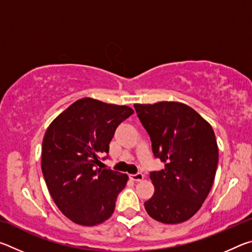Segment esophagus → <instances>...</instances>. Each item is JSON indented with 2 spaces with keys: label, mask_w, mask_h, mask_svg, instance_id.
Returning a JSON list of instances; mask_svg holds the SVG:
<instances>
[{
  "label": "esophagus",
  "mask_w": 252,
  "mask_h": 252,
  "mask_svg": "<svg viewBox=\"0 0 252 252\" xmlns=\"http://www.w3.org/2000/svg\"><path fill=\"white\" fill-rule=\"evenodd\" d=\"M131 180H133L135 182H139V181H142L144 179V176L142 173H135V174H131L130 176Z\"/></svg>",
  "instance_id": "esophagus-1"
}]
</instances>
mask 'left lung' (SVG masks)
Masks as SVG:
<instances>
[{
	"mask_svg": "<svg viewBox=\"0 0 252 252\" xmlns=\"http://www.w3.org/2000/svg\"><path fill=\"white\" fill-rule=\"evenodd\" d=\"M134 109L150 135L153 155L164 163V169L150 173L155 193L144 208L159 222H185L201 208L215 180L219 159L215 132L181 102L136 103Z\"/></svg>",
	"mask_w": 252,
	"mask_h": 252,
	"instance_id": "left-lung-1",
	"label": "left lung"
}]
</instances>
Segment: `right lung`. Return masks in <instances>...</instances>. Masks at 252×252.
Masks as SVG:
<instances>
[{
    "label": "right lung",
    "instance_id": "obj_1",
    "mask_svg": "<svg viewBox=\"0 0 252 252\" xmlns=\"http://www.w3.org/2000/svg\"><path fill=\"white\" fill-rule=\"evenodd\" d=\"M134 111L83 97L49 126L42 143L41 168L53 201L63 215L85 227L108 220L129 177L101 169V156L122 121Z\"/></svg>",
    "mask_w": 252,
    "mask_h": 252
}]
</instances>
